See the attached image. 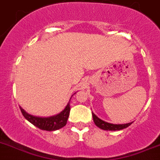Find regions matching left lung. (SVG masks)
I'll list each match as a JSON object with an SVG mask.
<instances>
[{"mask_svg": "<svg viewBox=\"0 0 160 160\" xmlns=\"http://www.w3.org/2000/svg\"><path fill=\"white\" fill-rule=\"evenodd\" d=\"M92 116L96 126L98 127V128H101V129L105 130V131H120V130H123L124 129V128H127L128 127H129L130 125L132 123H125V124H112V123H107V122L103 121L102 119H99V118L93 112H92Z\"/></svg>", "mask_w": 160, "mask_h": 160, "instance_id": "obj_1", "label": "left lung"}]
</instances>
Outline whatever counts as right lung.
<instances>
[{
	"mask_svg": "<svg viewBox=\"0 0 160 160\" xmlns=\"http://www.w3.org/2000/svg\"><path fill=\"white\" fill-rule=\"evenodd\" d=\"M69 102H70V100H69ZM69 102L66 106V108L61 112L55 115V116H49V117L34 116L26 112L21 107H20V110H21L23 116L27 119L28 121L30 122L32 124L38 128L39 129L48 131H53L60 129V128H63L66 125L67 119L69 116V112H70V102Z\"/></svg>",
	"mask_w": 160,
	"mask_h": 160,
	"instance_id": "add662e5",
	"label": "right lung"
}]
</instances>
